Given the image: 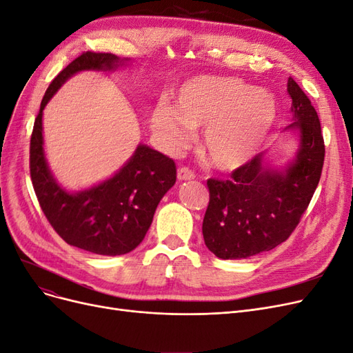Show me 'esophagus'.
<instances>
[{"label": "esophagus", "mask_w": 353, "mask_h": 353, "mask_svg": "<svg viewBox=\"0 0 353 353\" xmlns=\"http://www.w3.org/2000/svg\"><path fill=\"white\" fill-rule=\"evenodd\" d=\"M177 179L179 180H193L194 179V172L190 170L189 167H180L177 172Z\"/></svg>", "instance_id": "34e87169"}]
</instances>
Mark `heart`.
<instances>
[{
	"instance_id": "1",
	"label": "heart",
	"mask_w": 353,
	"mask_h": 353,
	"mask_svg": "<svg viewBox=\"0 0 353 353\" xmlns=\"http://www.w3.org/2000/svg\"><path fill=\"white\" fill-rule=\"evenodd\" d=\"M278 116V103L266 90L240 78L202 75L177 91L173 108L159 104L151 128L170 151L188 145L192 130H203L202 151L223 172L252 160Z\"/></svg>"
}]
</instances>
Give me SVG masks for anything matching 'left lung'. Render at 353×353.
<instances>
[{
	"instance_id": "left-lung-1",
	"label": "left lung",
	"mask_w": 353,
	"mask_h": 353,
	"mask_svg": "<svg viewBox=\"0 0 353 353\" xmlns=\"http://www.w3.org/2000/svg\"><path fill=\"white\" fill-rule=\"evenodd\" d=\"M299 150L285 172L263 165L262 154L234 170L228 180L208 179L210 203L202 234L219 259H247L288 240L301 221L320 181L324 139L319 114L292 78L288 80Z\"/></svg>"
}]
</instances>
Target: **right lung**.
<instances>
[{
    "instance_id": "1",
    "label": "right lung",
    "mask_w": 353,
    "mask_h": 353,
    "mask_svg": "<svg viewBox=\"0 0 353 353\" xmlns=\"http://www.w3.org/2000/svg\"><path fill=\"white\" fill-rule=\"evenodd\" d=\"M119 63L123 61L109 52L87 50L67 65L48 87L30 138V177L49 224L65 243L103 256L125 254L139 245L157 205L176 183V164L159 151L138 145L113 177L88 190L70 193L57 183L45 160L42 114L50 97L75 72L113 70Z\"/></svg>"
}]
</instances>
